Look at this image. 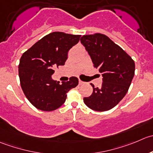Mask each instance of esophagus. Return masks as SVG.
Segmentation results:
<instances>
[{
  "label": "esophagus",
  "mask_w": 153,
  "mask_h": 153,
  "mask_svg": "<svg viewBox=\"0 0 153 153\" xmlns=\"http://www.w3.org/2000/svg\"><path fill=\"white\" fill-rule=\"evenodd\" d=\"M84 82H82V80H79V85H82V84H84Z\"/></svg>",
  "instance_id": "obj_1"
}]
</instances>
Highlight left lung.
<instances>
[{"label": "left lung", "mask_w": 153, "mask_h": 153, "mask_svg": "<svg viewBox=\"0 0 153 153\" xmlns=\"http://www.w3.org/2000/svg\"><path fill=\"white\" fill-rule=\"evenodd\" d=\"M80 42L90 55L94 67L102 76L101 87L91 84L93 93L83 98L85 104L94 111L111 109L127 93L134 75V62L105 35H85Z\"/></svg>", "instance_id": "8db88e82"}]
</instances>
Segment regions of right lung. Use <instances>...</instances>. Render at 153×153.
I'll list each match as a JSON object with an SVG mask.
<instances>
[{"instance_id": "1", "label": "right lung", "mask_w": 153, "mask_h": 153, "mask_svg": "<svg viewBox=\"0 0 153 153\" xmlns=\"http://www.w3.org/2000/svg\"><path fill=\"white\" fill-rule=\"evenodd\" d=\"M80 36L53 32L44 36L21 57V86L27 100L38 109H57L65 102L68 92L78 85L75 76L60 84L51 76L56 68L64 65L69 50L78 43Z\"/></svg>"}]
</instances>
